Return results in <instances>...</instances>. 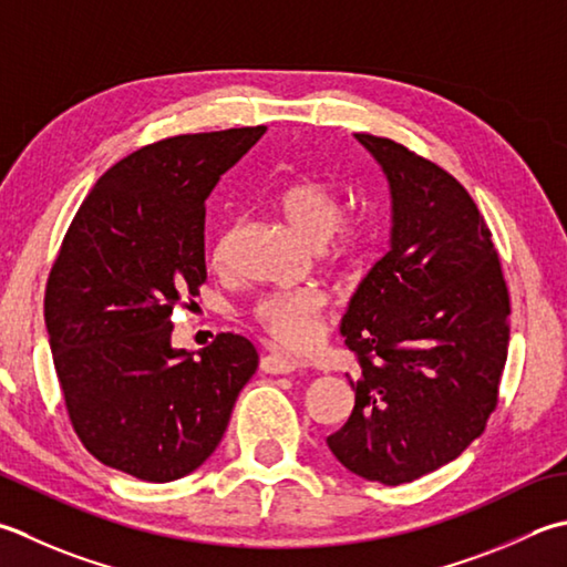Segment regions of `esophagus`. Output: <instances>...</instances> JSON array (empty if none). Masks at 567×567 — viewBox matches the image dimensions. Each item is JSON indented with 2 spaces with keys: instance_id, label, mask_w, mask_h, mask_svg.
Wrapping results in <instances>:
<instances>
[{
  "instance_id": "obj_1",
  "label": "esophagus",
  "mask_w": 567,
  "mask_h": 567,
  "mask_svg": "<svg viewBox=\"0 0 567 567\" xmlns=\"http://www.w3.org/2000/svg\"><path fill=\"white\" fill-rule=\"evenodd\" d=\"M260 369L265 373L280 375V373H292L297 371V361L290 357H282V353H265L260 359Z\"/></svg>"
}]
</instances>
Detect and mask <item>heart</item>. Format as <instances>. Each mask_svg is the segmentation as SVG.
<instances>
[{"label":"heart","mask_w":567,"mask_h":567,"mask_svg":"<svg viewBox=\"0 0 567 567\" xmlns=\"http://www.w3.org/2000/svg\"><path fill=\"white\" fill-rule=\"evenodd\" d=\"M277 208L290 220V226L305 240L319 243L329 240L341 224L343 206L339 194L327 182L319 179H297L287 184L277 194ZM230 228L220 230L210 248L214 262H224L228 255ZM365 250L363 230L353 226H343L337 231L331 260L337 265H357ZM329 299L319 287H299V290H280L260 297L252 307V317L268 334L285 343L287 349L309 351L315 349L324 334V315Z\"/></svg>","instance_id":"heart-1"}]
</instances>
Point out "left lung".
Wrapping results in <instances>:
<instances>
[{"instance_id": "obj_1", "label": "left lung", "mask_w": 567, "mask_h": 567, "mask_svg": "<svg viewBox=\"0 0 567 567\" xmlns=\"http://www.w3.org/2000/svg\"><path fill=\"white\" fill-rule=\"evenodd\" d=\"M391 186V248L341 319L359 357L357 403L327 437L349 472L398 486L467 450L494 413L508 353V290L480 208L403 144L353 135Z\"/></svg>"}]
</instances>
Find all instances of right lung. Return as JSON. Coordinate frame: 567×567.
<instances>
[{
	"mask_svg": "<svg viewBox=\"0 0 567 567\" xmlns=\"http://www.w3.org/2000/svg\"><path fill=\"white\" fill-rule=\"evenodd\" d=\"M265 125L176 135L100 176L55 258L43 317L65 410L97 462L174 482L214 454L258 351L240 334L172 347L206 282V198Z\"/></svg>",
	"mask_w": 567,
	"mask_h": 567,
	"instance_id": "right-lung-1",
	"label": "right lung"
}]
</instances>
